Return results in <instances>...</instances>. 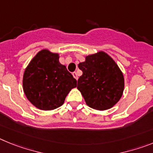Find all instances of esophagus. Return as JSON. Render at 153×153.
I'll return each instance as SVG.
<instances>
[{
	"label": "esophagus",
	"instance_id": "34e87169",
	"mask_svg": "<svg viewBox=\"0 0 153 153\" xmlns=\"http://www.w3.org/2000/svg\"><path fill=\"white\" fill-rule=\"evenodd\" d=\"M73 76H74V77L76 79H78V76H77V74H76V72L73 73Z\"/></svg>",
	"mask_w": 153,
	"mask_h": 153
}]
</instances>
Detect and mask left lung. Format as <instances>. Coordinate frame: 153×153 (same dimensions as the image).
<instances>
[{"label": "left lung", "instance_id": "8db88e82", "mask_svg": "<svg viewBox=\"0 0 153 153\" xmlns=\"http://www.w3.org/2000/svg\"><path fill=\"white\" fill-rule=\"evenodd\" d=\"M78 67L83 74L78 79L77 89L87 106L106 110L119 102L124 90V77L111 56L100 51L86 56Z\"/></svg>", "mask_w": 153, "mask_h": 153}]
</instances>
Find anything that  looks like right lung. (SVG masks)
<instances>
[{
	"mask_svg": "<svg viewBox=\"0 0 153 153\" xmlns=\"http://www.w3.org/2000/svg\"><path fill=\"white\" fill-rule=\"evenodd\" d=\"M59 54L47 49L36 53L25 69L23 89L28 100L42 110H53L63 104L76 80L64 65Z\"/></svg>",
	"mask_w": 153,
	"mask_h": 153,
	"instance_id": "add662e5",
	"label": "right lung"
}]
</instances>
